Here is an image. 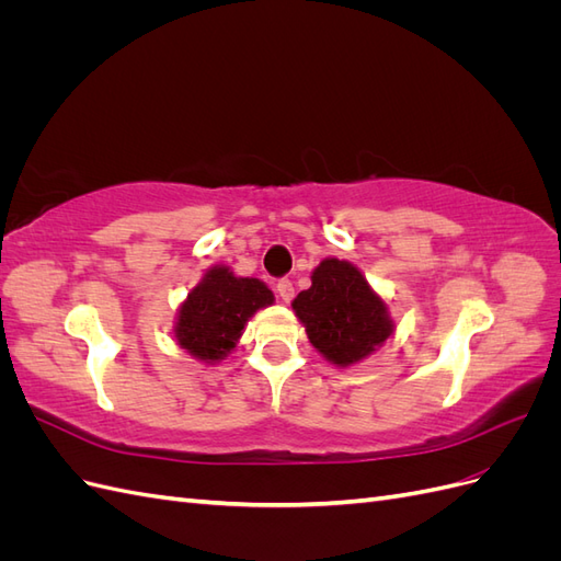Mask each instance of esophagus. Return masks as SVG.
<instances>
[{"label":"esophagus","mask_w":561,"mask_h":561,"mask_svg":"<svg viewBox=\"0 0 561 561\" xmlns=\"http://www.w3.org/2000/svg\"><path fill=\"white\" fill-rule=\"evenodd\" d=\"M276 290H278V297L283 301H290L295 297V285H293L290 278H280L278 285H276Z\"/></svg>","instance_id":"34e87169"}]
</instances>
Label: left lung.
Returning <instances> with one entry per match:
<instances>
[{"instance_id": "1", "label": "left lung", "mask_w": 561, "mask_h": 561, "mask_svg": "<svg viewBox=\"0 0 561 561\" xmlns=\"http://www.w3.org/2000/svg\"><path fill=\"white\" fill-rule=\"evenodd\" d=\"M293 309L307 325L309 342L342 367L363 360L393 332L383 299L344 260H322L311 287L297 295Z\"/></svg>"}]
</instances>
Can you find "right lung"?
<instances>
[{
  "mask_svg": "<svg viewBox=\"0 0 561 561\" xmlns=\"http://www.w3.org/2000/svg\"><path fill=\"white\" fill-rule=\"evenodd\" d=\"M274 293L257 278H236L227 266H213L180 307L178 344L203 363L222 360L239 342L248 318Z\"/></svg>",
  "mask_w": 561,
  "mask_h": 561,
  "instance_id": "add662e5",
  "label": "right lung"
}]
</instances>
